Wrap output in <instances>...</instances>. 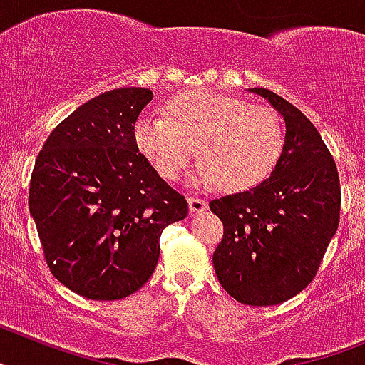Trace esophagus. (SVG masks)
Instances as JSON below:
<instances>
[{
	"mask_svg": "<svg viewBox=\"0 0 365 365\" xmlns=\"http://www.w3.org/2000/svg\"><path fill=\"white\" fill-rule=\"evenodd\" d=\"M188 207L192 215H200V212L207 210L209 203H207L203 197H188Z\"/></svg>",
	"mask_w": 365,
	"mask_h": 365,
	"instance_id": "esophagus-1",
	"label": "esophagus"
}]
</instances>
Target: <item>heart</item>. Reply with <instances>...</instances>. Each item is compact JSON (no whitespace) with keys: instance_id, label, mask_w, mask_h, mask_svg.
<instances>
[{"instance_id":"heart-1","label":"heart","mask_w":365,"mask_h":365,"mask_svg":"<svg viewBox=\"0 0 365 365\" xmlns=\"http://www.w3.org/2000/svg\"><path fill=\"white\" fill-rule=\"evenodd\" d=\"M134 141L164 179H177L194 158L200 164L190 182L201 188L224 185L248 190L270 175L284 149V125L274 110L239 96L205 89L173 96L168 117L143 113Z\"/></svg>"}]
</instances>
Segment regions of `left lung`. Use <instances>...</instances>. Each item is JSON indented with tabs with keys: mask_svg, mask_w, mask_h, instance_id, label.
I'll return each instance as SVG.
<instances>
[{
	"mask_svg": "<svg viewBox=\"0 0 365 365\" xmlns=\"http://www.w3.org/2000/svg\"><path fill=\"white\" fill-rule=\"evenodd\" d=\"M284 117L285 138L269 179L209 203L224 224L212 263L222 287L248 306H274L312 284L338 231V168L317 128L276 93L254 87Z\"/></svg>",
	"mask_w": 365,
	"mask_h": 365,
	"instance_id": "1",
	"label": "left lung"
}]
</instances>
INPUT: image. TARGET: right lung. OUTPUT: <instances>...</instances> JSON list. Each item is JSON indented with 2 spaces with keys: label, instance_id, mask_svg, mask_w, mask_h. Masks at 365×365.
<instances>
[{
  "label": "right lung",
  "instance_id": "obj_1",
  "mask_svg": "<svg viewBox=\"0 0 365 365\" xmlns=\"http://www.w3.org/2000/svg\"><path fill=\"white\" fill-rule=\"evenodd\" d=\"M153 101L119 87L81 104L48 135L29 182V212L50 272L91 300H119L153 276L164 227L185 220V195L134 141Z\"/></svg>",
  "mask_w": 365,
  "mask_h": 365
}]
</instances>
